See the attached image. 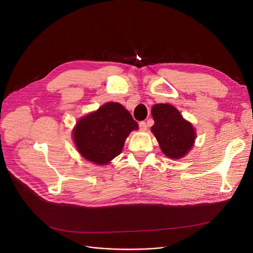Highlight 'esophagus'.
Here are the masks:
<instances>
[{
    "label": "esophagus",
    "mask_w": 253,
    "mask_h": 253,
    "mask_svg": "<svg viewBox=\"0 0 253 253\" xmlns=\"http://www.w3.org/2000/svg\"><path fill=\"white\" fill-rule=\"evenodd\" d=\"M139 129H140L141 131H145V130H147V129H148L147 123H145V122H143V121L139 122Z\"/></svg>",
    "instance_id": "esophagus-1"
}]
</instances>
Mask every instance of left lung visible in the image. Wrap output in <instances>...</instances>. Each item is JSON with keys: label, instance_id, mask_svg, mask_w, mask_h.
Instances as JSON below:
<instances>
[{"label": "left lung", "instance_id": "obj_1", "mask_svg": "<svg viewBox=\"0 0 253 253\" xmlns=\"http://www.w3.org/2000/svg\"><path fill=\"white\" fill-rule=\"evenodd\" d=\"M152 116L155 124L151 130L162 152L170 159H180L187 155L196 138L193 125L168 103L155 104Z\"/></svg>", "mask_w": 253, "mask_h": 253}]
</instances>
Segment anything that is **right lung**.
Masks as SVG:
<instances>
[{
  "label": "right lung",
  "instance_id": "obj_1",
  "mask_svg": "<svg viewBox=\"0 0 253 253\" xmlns=\"http://www.w3.org/2000/svg\"><path fill=\"white\" fill-rule=\"evenodd\" d=\"M137 122L122 104L108 102L83 118L73 130L78 152L97 165H106L121 154L124 142Z\"/></svg>",
  "mask_w": 253,
  "mask_h": 253
}]
</instances>
